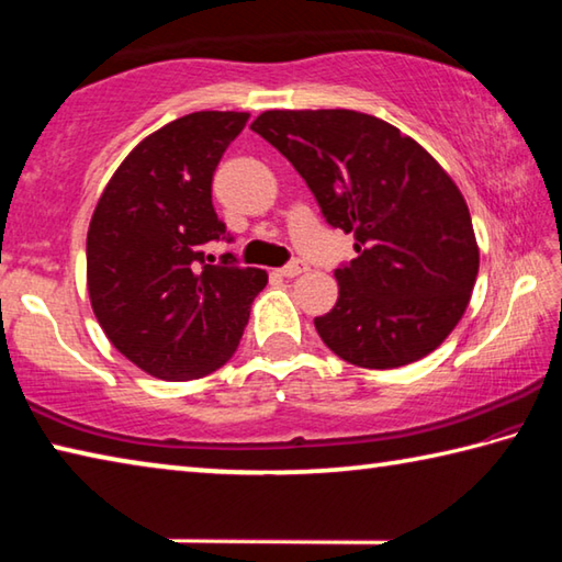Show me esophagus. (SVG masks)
I'll use <instances>...</instances> for the list:
<instances>
[{"label":"esophagus","instance_id":"esophagus-1","mask_svg":"<svg viewBox=\"0 0 562 562\" xmlns=\"http://www.w3.org/2000/svg\"><path fill=\"white\" fill-rule=\"evenodd\" d=\"M304 270H307V265L300 262V260H294V262H290V265H284V268L280 270V274H282V278L292 280V278H297V274H302Z\"/></svg>","mask_w":562,"mask_h":562}]
</instances>
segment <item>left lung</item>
Listing matches in <instances>:
<instances>
[{
    "instance_id": "obj_1",
    "label": "left lung",
    "mask_w": 562,
    "mask_h": 562,
    "mask_svg": "<svg viewBox=\"0 0 562 562\" xmlns=\"http://www.w3.org/2000/svg\"><path fill=\"white\" fill-rule=\"evenodd\" d=\"M290 160L331 227L355 235L337 304L315 317L349 364L394 369L441 345L469 307L479 243L459 186L429 150L347 109L262 111L250 126Z\"/></svg>"
}]
</instances>
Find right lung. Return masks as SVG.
<instances>
[{
  "label": "right lung",
  "mask_w": 562,
  "mask_h": 562,
  "mask_svg": "<svg viewBox=\"0 0 562 562\" xmlns=\"http://www.w3.org/2000/svg\"><path fill=\"white\" fill-rule=\"evenodd\" d=\"M245 111H195L166 123L123 158L87 235V288L101 329L146 374L188 382L221 369L240 345L268 272L211 265L225 235L213 173L245 128Z\"/></svg>",
  "instance_id": "add662e5"
}]
</instances>
